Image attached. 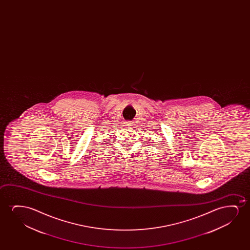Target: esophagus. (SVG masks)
Wrapping results in <instances>:
<instances>
[{
	"label": "esophagus",
	"mask_w": 250,
	"mask_h": 250,
	"mask_svg": "<svg viewBox=\"0 0 250 250\" xmlns=\"http://www.w3.org/2000/svg\"><path fill=\"white\" fill-rule=\"evenodd\" d=\"M125 125H127V126H132L133 125V122L132 121H126L125 122Z\"/></svg>",
	"instance_id": "obj_1"
}]
</instances>
